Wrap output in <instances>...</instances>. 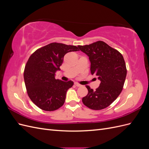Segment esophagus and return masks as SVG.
I'll list each match as a JSON object with an SVG mask.
<instances>
[{
	"mask_svg": "<svg viewBox=\"0 0 149 149\" xmlns=\"http://www.w3.org/2000/svg\"><path fill=\"white\" fill-rule=\"evenodd\" d=\"M74 85L76 86H77V87H79V86H81V84H78V83H74Z\"/></svg>",
	"mask_w": 149,
	"mask_h": 149,
	"instance_id": "34e87169",
	"label": "esophagus"
}]
</instances>
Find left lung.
<instances>
[{
  "mask_svg": "<svg viewBox=\"0 0 149 149\" xmlns=\"http://www.w3.org/2000/svg\"><path fill=\"white\" fill-rule=\"evenodd\" d=\"M78 47L89 56L91 73L101 81L95 91L86 86L88 93L83 97L82 101L91 109H104L116 100L123 89L127 74L123 56L102 41Z\"/></svg>",
  "mask_w": 149,
  "mask_h": 149,
  "instance_id": "left-lung-1",
  "label": "left lung"
}]
</instances>
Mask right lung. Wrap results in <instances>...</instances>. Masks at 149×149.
<instances>
[{"label":"right lung","mask_w":149,"mask_h":149,"mask_svg":"<svg viewBox=\"0 0 149 149\" xmlns=\"http://www.w3.org/2000/svg\"><path fill=\"white\" fill-rule=\"evenodd\" d=\"M74 45L52 43L37 49L29 58L25 67L24 77L28 95L35 104L46 111H55L65 103L71 81L56 79V71L67 53L77 52Z\"/></svg>","instance_id":"right-lung-1"}]
</instances>
